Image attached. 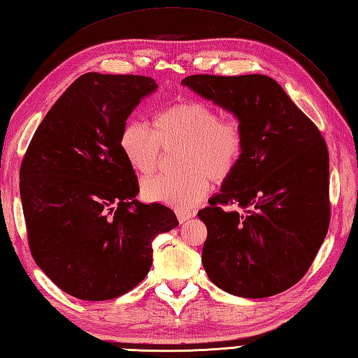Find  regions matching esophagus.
Masks as SVG:
<instances>
[{
	"instance_id": "obj_1",
	"label": "esophagus",
	"mask_w": 358,
	"mask_h": 358,
	"mask_svg": "<svg viewBox=\"0 0 358 358\" xmlns=\"http://www.w3.org/2000/svg\"><path fill=\"white\" fill-rule=\"evenodd\" d=\"M194 217V212H186V210H177V218L180 223H185L187 220H191Z\"/></svg>"
}]
</instances>
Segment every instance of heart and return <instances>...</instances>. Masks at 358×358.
I'll use <instances>...</instances> for the list:
<instances>
[{"mask_svg": "<svg viewBox=\"0 0 358 358\" xmlns=\"http://www.w3.org/2000/svg\"><path fill=\"white\" fill-rule=\"evenodd\" d=\"M118 146L127 164L141 175L157 169L162 146H183L180 169L185 173L144 180L141 194L148 201L191 210L209 194V177L223 183L237 171L246 136L238 120L223 118L204 101L187 100L159 110L152 121V131L141 121H127L120 132Z\"/></svg>", "mask_w": 358, "mask_h": 358, "instance_id": "1", "label": "heart"}]
</instances>
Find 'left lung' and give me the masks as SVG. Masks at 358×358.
Wrapping results in <instances>:
<instances>
[{
  "label": "left lung",
  "mask_w": 358,
  "mask_h": 358,
  "mask_svg": "<svg viewBox=\"0 0 358 358\" xmlns=\"http://www.w3.org/2000/svg\"><path fill=\"white\" fill-rule=\"evenodd\" d=\"M181 85L232 112L241 162L199 212L201 262L220 289L264 299L303 278L328 234L329 154L318 127L266 75H191Z\"/></svg>",
  "instance_id": "1"
}]
</instances>
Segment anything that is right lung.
Wrapping results in <instances>:
<instances>
[{"mask_svg":"<svg viewBox=\"0 0 358 358\" xmlns=\"http://www.w3.org/2000/svg\"><path fill=\"white\" fill-rule=\"evenodd\" d=\"M157 83L141 75H81L30 140L20 169L35 263L80 300L117 299L152 266V240L178 226L164 204L136 201L138 178L118 146L127 117Z\"/></svg>","mask_w":358,"mask_h":358,"instance_id":"1","label":"right lung"}]
</instances>
